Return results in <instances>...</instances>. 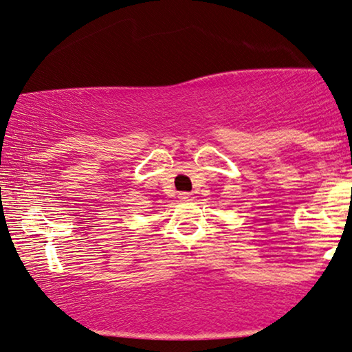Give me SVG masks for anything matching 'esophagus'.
Here are the masks:
<instances>
[{
	"mask_svg": "<svg viewBox=\"0 0 352 352\" xmlns=\"http://www.w3.org/2000/svg\"><path fill=\"white\" fill-rule=\"evenodd\" d=\"M179 198H180V201H191L193 199V195L188 193V191H182V193L179 195Z\"/></svg>",
	"mask_w": 352,
	"mask_h": 352,
	"instance_id": "esophagus-1",
	"label": "esophagus"
}]
</instances>
